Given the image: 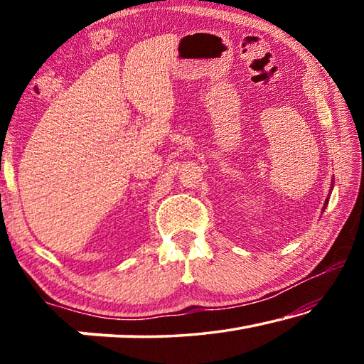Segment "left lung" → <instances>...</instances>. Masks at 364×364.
<instances>
[{
    "label": "left lung",
    "instance_id": "obj_1",
    "mask_svg": "<svg viewBox=\"0 0 364 364\" xmlns=\"http://www.w3.org/2000/svg\"><path fill=\"white\" fill-rule=\"evenodd\" d=\"M332 186H334V180H332ZM328 202H329V197H328V199L324 200V207H323V210L326 208V205H328Z\"/></svg>",
    "mask_w": 364,
    "mask_h": 364
}]
</instances>
